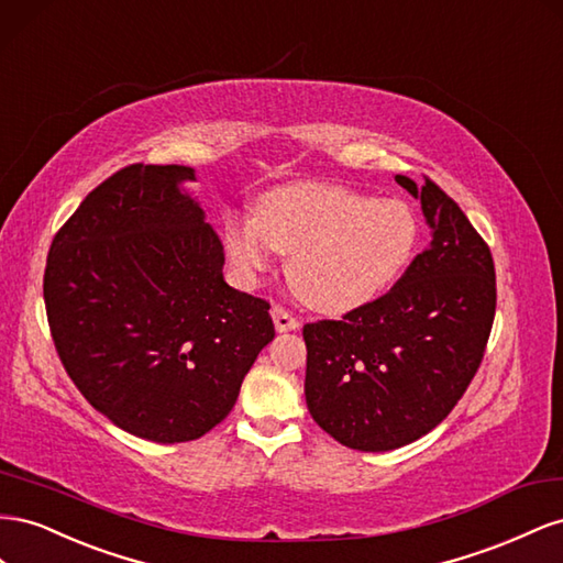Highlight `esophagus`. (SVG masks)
<instances>
[{"label": "esophagus", "instance_id": "34e87169", "mask_svg": "<svg viewBox=\"0 0 563 563\" xmlns=\"http://www.w3.org/2000/svg\"><path fill=\"white\" fill-rule=\"evenodd\" d=\"M271 316H273V325H276V330H278V332H292V330H299V320H297L290 311H285L283 307H273Z\"/></svg>", "mask_w": 563, "mask_h": 563}]
</instances>
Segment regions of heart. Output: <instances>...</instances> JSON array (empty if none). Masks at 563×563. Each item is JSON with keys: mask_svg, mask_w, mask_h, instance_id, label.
Wrapping results in <instances>:
<instances>
[{"mask_svg": "<svg viewBox=\"0 0 563 563\" xmlns=\"http://www.w3.org/2000/svg\"><path fill=\"white\" fill-rule=\"evenodd\" d=\"M223 243L245 283L273 266V250L290 256L295 295L320 313L344 316L371 307L400 280L420 243V221L400 200L297 184L268 192L254 219L229 221Z\"/></svg>", "mask_w": 563, "mask_h": 563, "instance_id": "obj_1", "label": "heart"}]
</instances>
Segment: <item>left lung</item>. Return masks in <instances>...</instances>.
<instances>
[{"instance_id":"8db88e82","label":"left lung","mask_w":563,"mask_h":563,"mask_svg":"<svg viewBox=\"0 0 563 563\" xmlns=\"http://www.w3.org/2000/svg\"><path fill=\"white\" fill-rule=\"evenodd\" d=\"M394 179L420 200L429 247L371 307L303 325L309 412L363 453L396 451L445 420L478 371L495 318L493 256L470 219L429 179Z\"/></svg>"}]
</instances>
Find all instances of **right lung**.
Segmentation results:
<instances>
[{
  "label": "right lung",
  "mask_w": 563,
  "mask_h": 563,
  "mask_svg": "<svg viewBox=\"0 0 563 563\" xmlns=\"http://www.w3.org/2000/svg\"><path fill=\"white\" fill-rule=\"evenodd\" d=\"M184 165H132L66 221L44 271L63 367L108 420L155 443L200 439L276 336L268 303L223 280V245Z\"/></svg>",
  "instance_id": "1"
}]
</instances>
